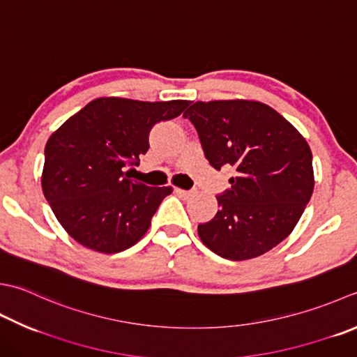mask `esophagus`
Listing matches in <instances>:
<instances>
[{
    "instance_id": "1",
    "label": "esophagus",
    "mask_w": 357,
    "mask_h": 357,
    "mask_svg": "<svg viewBox=\"0 0 357 357\" xmlns=\"http://www.w3.org/2000/svg\"><path fill=\"white\" fill-rule=\"evenodd\" d=\"M174 193L179 195V197H188L192 192L190 190H183V188H174Z\"/></svg>"
}]
</instances>
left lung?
I'll return each mask as SVG.
<instances>
[{
  "mask_svg": "<svg viewBox=\"0 0 357 357\" xmlns=\"http://www.w3.org/2000/svg\"><path fill=\"white\" fill-rule=\"evenodd\" d=\"M184 117L215 170L232 167L220 211L198 226L199 238L226 260L263 255L288 236L314 190L312 155L303 136L260 102H197Z\"/></svg>",
  "mask_w": 357,
  "mask_h": 357,
  "instance_id": "1",
  "label": "left lung"
}]
</instances>
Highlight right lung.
<instances>
[{"mask_svg": "<svg viewBox=\"0 0 357 357\" xmlns=\"http://www.w3.org/2000/svg\"><path fill=\"white\" fill-rule=\"evenodd\" d=\"M187 100L139 102L103 97L61 125L45 146V198L82 246L116 254L145 235L172 187L130 179L128 165L150 149L158 122L178 117Z\"/></svg>", "mask_w": 357, "mask_h": 357, "instance_id": "1", "label": "right lung"}]
</instances>
